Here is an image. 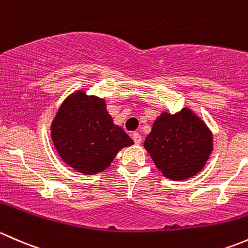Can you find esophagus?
<instances>
[{"instance_id": "esophagus-1", "label": "esophagus", "mask_w": 248, "mask_h": 248, "mask_svg": "<svg viewBox=\"0 0 248 248\" xmlns=\"http://www.w3.org/2000/svg\"><path fill=\"white\" fill-rule=\"evenodd\" d=\"M131 136H132V140H134V142L136 143V144H140V143L142 142V137H141V135L139 134V132H134Z\"/></svg>"}]
</instances>
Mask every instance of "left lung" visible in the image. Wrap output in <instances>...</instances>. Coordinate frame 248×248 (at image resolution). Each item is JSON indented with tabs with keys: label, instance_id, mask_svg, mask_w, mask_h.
I'll return each instance as SVG.
<instances>
[{
	"label": "left lung",
	"instance_id": "obj_1",
	"mask_svg": "<svg viewBox=\"0 0 248 248\" xmlns=\"http://www.w3.org/2000/svg\"><path fill=\"white\" fill-rule=\"evenodd\" d=\"M213 145V132L188 107L174 114L162 112L144 141L145 150L163 177L174 181L200 173Z\"/></svg>",
	"mask_w": 248,
	"mask_h": 248
}]
</instances>
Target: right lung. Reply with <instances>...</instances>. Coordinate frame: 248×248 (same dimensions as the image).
I'll list each match as a JSON object with an SVG mask.
<instances>
[{
	"label": "right lung",
	"mask_w": 248,
	"mask_h": 248,
	"mask_svg": "<svg viewBox=\"0 0 248 248\" xmlns=\"http://www.w3.org/2000/svg\"><path fill=\"white\" fill-rule=\"evenodd\" d=\"M51 139L58 155L82 174L109 167L122 148L134 141L106 109L105 99L80 89L65 99L51 123Z\"/></svg>",
	"instance_id": "add662e5"
}]
</instances>
